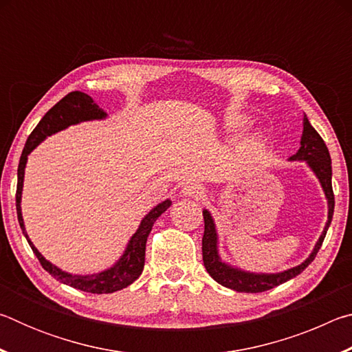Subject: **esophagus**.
I'll return each instance as SVG.
<instances>
[{
  "label": "esophagus",
  "instance_id": "1",
  "mask_svg": "<svg viewBox=\"0 0 352 352\" xmlns=\"http://www.w3.org/2000/svg\"><path fill=\"white\" fill-rule=\"evenodd\" d=\"M205 194V188L199 183H186L182 188V195L189 199H200Z\"/></svg>",
  "mask_w": 352,
  "mask_h": 352
}]
</instances>
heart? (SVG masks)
Instances as JSON below:
<instances>
[{
	"label": "heart",
	"instance_id": "1",
	"mask_svg": "<svg viewBox=\"0 0 352 352\" xmlns=\"http://www.w3.org/2000/svg\"><path fill=\"white\" fill-rule=\"evenodd\" d=\"M245 122H247V119L245 118H237V119H233V121L230 122V126L231 127H243L245 126Z\"/></svg>",
	"mask_w": 352,
	"mask_h": 352
}]
</instances>
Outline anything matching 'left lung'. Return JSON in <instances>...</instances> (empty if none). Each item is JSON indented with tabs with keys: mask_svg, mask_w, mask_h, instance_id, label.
Here are the masks:
<instances>
[{
	"mask_svg": "<svg viewBox=\"0 0 352 352\" xmlns=\"http://www.w3.org/2000/svg\"><path fill=\"white\" fill-rule=\"evenodd\" d=\"M289 162H306V164L311 168V170L317 175L318 182L323 188V192L327 200V222L324 225L323 233H321L320 239L315 243L312 253L309 254L306 261H302L300 265L292 267L289 270L279 272V273H253L245 272L233 267L222 261L219 254V236L216 230V223L211 212L204 210V219H205V233L204 239H201V254H204V264L206 272L210 273L214 281L222 284L223 287H228L236 292H245V294H259V292L270 290L276 285L283 284L289 279L295 278L306 269L315 259L318 250L323 243L327 228H329L332 214H333V192H332V166H331V155L324 141L318 135L311 122H309L307 116L302 118V136H301V147L298 148L295 155H292Z\"/></svg>",
	"mask_w": 352,
	"mask_h": 352,
	"instance_id": "1",
	"label": "left lung"
}]
</instances>
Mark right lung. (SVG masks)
I'll return each instance as SVG.
<instances>
[{
  "instance_id": "1",
  "label": "right lung",
  "mask_w": 352,
  "mask_h": 352,
  "mask_svg": "<svg viewBox=\"0 0 352 352\" xmlns=\"http://www.w3.org/2000/svg\"><path fill=\"white\" fill-rule=\"evenodd\" d=\"M107 118V113L99 109L98 104L88 96V94L82 91H71L67 94L62 100L52 107V109L41 118V121L34 129V132L29 135L26 141V146L23 148V153L20 157L19 164V183H16V216H19V222L23 230V234L31 245L34 254L37 256L40 264L43 269L54 276L63 284H68L71 287L79 289L83 292H90V294H113L121 289H126L127 285L132 284L135 279H138L144 269V258H146V242L148 233L152 231V226L162 214L168 210L172 205V201L168 199L158 204L153 210L146 214L144 219L136 230V233L130 237L127 243V248L124 250L121 258L116 261V264L100 273H94V275H71L68 272H63L50 261L43 258L34 243L29 239L26 233L25 222H23L21 216V190H23V180H25V168L28 163V155L31 153L35 147H37L41 141L46 140V136H51L60 130L67 129L74 124H79L83 121H94V119H104Z\"/></svg>"
}]
</instances>
